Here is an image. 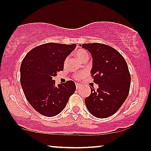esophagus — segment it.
I'll return each mask as SVG.
<instances>
[{
  "label": "esophagus",
  "mask_w": 151,
  "mask_h": 151,
  "mask_svg": "<svg viewBox=\"0 0 151 151\" xmlns=\"http://www.w3.org/2000/svg\"><path fill=\"white\" fill-rule=\"evenodd\" d=\"M76 88L79 89L81 88V85L80 83H76Z\"/></svg>",
  "instance_id": "34e87169"
}]
</instances>
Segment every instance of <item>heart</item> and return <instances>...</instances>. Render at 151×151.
Wrapping results in <instances>:
<instances>
[{"label":"heart","mask_w":151,"mask_h":151,"mask_svg":"<svg viewBox=\"0 0 151 151\" xmlns=\"http://www.w3.org/2000/svg\"><path fill=\"white\" fill-rule=\"evenodd\" d=\"M76 56L81 61L83 59H85V58H88V53H87V52L84 50H77V51L76 52ZM67 61H68V58H66L64 61V65H65L66 63H67ZM84 74H85L84 73V72H78L74 75V78H75L76 80H79V79L82 78L83 77Z\"/></svg>","instance_id":"obj_1"}]
</instances>
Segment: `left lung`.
<instances>
[{"label": "left lung", "instance_id": "8db88e82", "mask_svg": "<svg viewBox=\"0 0 151 151\" xmlns=\"http://www.w3.org/2000/svg\"><path fill=\"white\" fill-rule=\"evenodd\" d=\"M93 58L91 76L99 84L96 91L85 99L86 107L97 118H106L116 113L129 94L131 76L125 60L109 45L101 43L80 45Z\"/></svg>", "mask_w": 151, "mask_h": 151}]
</instances>
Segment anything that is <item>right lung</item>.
I'll use <instances>...</instances> for the list:
<instances>
[{
	"instance_id": "1",
	"label": "right lung",
	"mask_w": 151,
	"mask_h": 151,
	"mask_svg": "<svg viewBox=\"0 0 151 151\" xmlns=\"http://www.w3.org/2000/svg\"><path fill=\"white\" fill-rule=\"evenodd\" d=\"M76 44L46 43L30 50L22 60L20 81L27 101L40 114L54 116L65 107L76 91L73 81L55 84L53 77L63 70L65 58Z\"/></svg>"
}]
</instances>
